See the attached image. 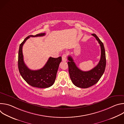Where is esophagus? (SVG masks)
<instances>
[{
	"instance_id": "esophagus-1",
	"label": "esophagus",
	"mask_w": 124,
	"mask_h": 124,
	"mask_svg": "<svg viewBox=\"0 0 124 124\" xmlns=\"http://www.w3.org/2000/svg\"><path fill=\"white\" fill-rule=\"evenodd\" d=\"M62 58V61L66 62L67 61V54H63Z\"/></svg>"
}]
</instances>
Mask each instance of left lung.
Returning <instances> with one entry per match:
<instances>
[{"instance_id": "obj_1", "label": "left lung", "mask_w": 124, "mask_h": 124, "mask_svg": "<svg viewBox=\"0 0 124 124\" xmlns=\"http://www.w3.org/2000/svg\"><path fill=\"white\" fill-rule=\"evenodd\" d=\"M101 46V55L98 65L89 71H82L78 68L72 56H69L68 59L69 73L73 84L77 87L87 88L96 84L103 74L106 66V57L104 46L95 34H92Z\"/></svg>"}]
</instances>
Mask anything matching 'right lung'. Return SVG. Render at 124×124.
<instances>
[{"label":"right lung","instance_id":"right-lung-1","mask_svg":"<svg viewBox=\"0 0 124 124\" xmlns=\"http://www.w3.org/2000/svg\"><path fill=\"white\" fill-rule=\"evenodd\" d=\"M45 34L43 33L36 35H29L21 44L19 50L18 68L21 75L28 84L33 87L40 88H48L54 84L59 64L62 61V57H50L43 68L38 70H31L26 66L24 62L23 46L30 37H41L45 36Z\"/></svg>","mask_w":124,"mask_h":124}]
</instances>
